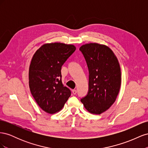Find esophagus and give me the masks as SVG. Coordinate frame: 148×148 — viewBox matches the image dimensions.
Returning a JSON list of instances; mask_svg holds the SVG:
<instances>
[{
	"instance_id": "esophagus-1",
	"label": "esophagus",
	"mask_w": 148,
	"mask_h": 148,
	"mask_svg": "<svg viewBox=\"0 0 148 148\" xmlns=\"http://www.w3.org/2000/svg\"><path fill=\"white\" fill-rule=\"evenodd\" d=\"M72 92L73 95H76V94L77 93V91L76 90V89H73V90H72Z\"/></svg>"
}]
</instances>
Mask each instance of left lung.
<instances>
[{"mask_svg": "<svg viewBox=\"0 0 148 148\" xmlns=\"http://www.w3.org/2000/svg\"><path fill=\"white\" fill-rule=\"evenodd\" d=\"M89 70V89L81 101L90 113L101 114L114 104L121 85L119 61L111 49L90 43L79 48Z\"/></svg>", "mask_w": 148, "mask_h": 148, "instance_id": "8db88e82", "label": "left lung"}]
</instances>
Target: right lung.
I'll return each instance as SVG.
<instances>
[{"label":"right lung","instance_id":"obj_1","mask_svg":"<svg viewBox=\"0 0 148 148\" xmlns=\"http://www.w3.org/2000/svg\"><path fill=\"white\" fill-rule=\"evenodd\" d=\"M75 50L70 44H46L32 58L29 70L30 91L46 112L52 114L60 110L71 95L70 89L62 83L61 69Z\"/></svg>","mask_w":148,"mask_h":148}]
</instances>
